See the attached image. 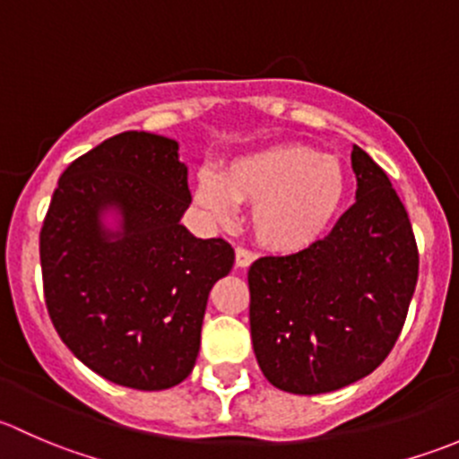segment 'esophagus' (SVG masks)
Instances as JSON below:
<instances>
[{"mask_svg": "<svg viewBox=\"0 0 459 459\" xmlns=\"http://www.w3.org/2000/svg\"><path fill=\"white\" fill-rule=\"evenodd\" d=\"M253 259H255V253L253 251H248V248H242V247L235 248V266L238 268L251 266Z\"/></svg>", "mask_w": 459, "mask_h": 459, "instance_id": "1", "label": "esophagus"}]
</instances>
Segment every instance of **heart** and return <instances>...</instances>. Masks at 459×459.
Listing matches in <instances>:
<instances>
[{"label":"heart","mask_w":459,"mask_h":459,"mask_svg":"<svg viewBox=\"0 0 459 459\" xmlns=\"http://www.w3.org/2000/svg\"><path fill=\"white\" fill-rule=\"evenodd\" d=\"M349 178L342 161L304 143H271L226 161L220 173L200 170L193 202L212 221L235 220L251 204V230L280 255L316 247L342 212Z\"/></svg>","instance_id":"1"}]
</instances>
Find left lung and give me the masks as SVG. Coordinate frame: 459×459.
I'll return each instance as SVG.
<instances>
[{
	"mask_svg": "<svg viewBox=\"0 0 459 459\" xmlns=\"http://www.w3.org/2000/svg\"><path fill=\"white\" fill-rule=\"evenodd\" d=\"M355 204L316 247L253 262L251 340L264 377L319 395L367 377L400 337L418 244L386 173L353 146Z\"/></svg>",
	"mask_w": 459,
	"mask_h": 459,
	"instance_id": "left-lung-1",
	"label": "left lung"
}]
</instances>
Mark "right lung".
I'll return each mask as SVG.
<instances>
[{"mask_svg": "<svg viewBox=\"0 0 459 459\" xmlns=\"http://www.w3.org/2000/svg\"><path fill=\"white\" fill-rule=\"evenodd\" d=\"M191 204L179 143L126 131L59 178L39 233L55 331L108 382L164 391L195 367L208 293L235 251L179 224Z\"/></svg>", "mask_w": 459, "mask_h": 459, "instance_id": "1", "label": "right lung"}]
</instances>
